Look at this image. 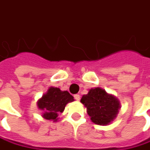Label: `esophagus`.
I'll return each instance as SVG.
<instances>
[{"label": "esophagus", "mask_w": 150, "mask_h": 150, "mask_svg": "<svg viewBox=\"0 0 150 150\" xmlns=\"http://www.w3.org/2000/svg\"><path fill=\"white\" fill-rule=\"evenodd\" d=\"M74 97H75V100H77V101H79V100L81 99V96L79 94H75V96H74Z\"/></svg>", "instance_id": "34e87169"}]
</instances>
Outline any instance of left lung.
I'll return each mask as SVG.
<instances>
[{
	"instance_id": "left-lung-1",
	"label": "left lung",
	"mask_w": 150,
	"mask_h": 150,
	"mask_svg": "<svg viewBox=\"0 0 150 150\" xmlns=\"http://www.w3.org/2000/svg\"><path fill=\"white\" fill-rule=\"evenodd\" d=\"M81 102L86 108L91 120L98 125H108L117 117L120 101L100 87L92 88L82 96Z\"/></svg>"
}]
</instances>
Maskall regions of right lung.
<instances>
[{
  "instance_id": "right-lung-1",
  "label": "right lung",
  "mask_w": 150,
  "mask_h": 150,
  "mask_svg": "<svg viewBox=\"0 0 150 150\" xmlns=\"http://www.w3.org/2000/svg\"><path fill=\"white\" fill-rule=\"evenodd\" d=\"M73 96L67 91H62L59 88L49 87L48 91L38 101V108L43 111L42 117L54 122L59 119V115L62 113L66 104L74 101Z\"/></svg>"
}]
</instances>
